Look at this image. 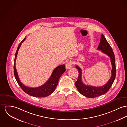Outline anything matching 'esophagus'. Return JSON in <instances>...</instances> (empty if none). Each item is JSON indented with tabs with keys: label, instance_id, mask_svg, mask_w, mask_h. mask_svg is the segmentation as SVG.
Returning <instances> with one entry per match:
<instances>
[{
	"label": "esophagus",
	"instance_id": "1",
	"mask_svg": "<svg viewBox=\"0 0 127 127\" xmlns=\"http://www.w3.org/2000/svg\"><path fill=\"white\" fill-rule=\"evenodd\" d=\"M72 62L71 61H68L66 63V64L65 65V67L67 69H69L72 67Z\"/></svg>",
	"mask_w": 127,
	"mask_h": 127
}]
</instances>
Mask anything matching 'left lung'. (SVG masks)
Instances as JSON below:
<instances>
[{"label":"left lung","instance_id":"1","mask_svg":"<svg viewBox=\"0 0 127 127\" xmlns=\"http://www.w3.org/2000/svg\"><path fill=\"white\" fill-rule=\"evenodd\" d=\"M97 50H101L102 52L108 55L110 58L111 63L112 66L111 70L112 76L108 81L105 84L101 87H93L85 85L82 81V70L81 68L76 65V68L79 72V75L75 85L79 93L85 97L92 98L101 96L106 93L113 84L116 75V68L115 55L109 44L107 41L104 36L101 34L100 42L98 47Z\"/></svg>","mask_w":127,"mask_h":127}]
</instances>
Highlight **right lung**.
<instances>
[{
  "label": "right lung",
  "mask_w": 127,
  "mask_h": 127,
  "mask_svg": "<svg viewBox=\"0 0 127 127\" xmlns=\"http://www.w3.org/2000/svg\"><path fill=\"white\" fill-rule=\"evenodd\" d=\"M26 37L22 40V41L19 44L18 47L17 48V51L15 53V59H14V76L16 78L19 85L22 88V89L28 95L34 96L35 97H47L51 93H53L56 88L57 87L60 77L64 73L65 71V65L62 64L55 68L51 77L49 79V80L42 86L37 87V88H30L26 86L23 84L19 78V76L17 74V70L15 67V61L16 60L18 52L21 46L22 43L23 42L25 39Z\"/></svg>",
  "instance_id": "obj_1"
}]
</instances>
